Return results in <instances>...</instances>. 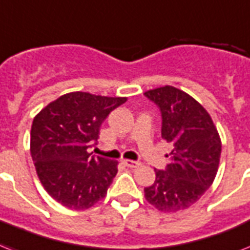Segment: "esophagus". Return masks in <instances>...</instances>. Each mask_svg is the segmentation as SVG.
<instances>
[{"label": "esophagus", "mask_w": 250, "mask_h": 250, "mask_svg": "<svg viewBox=\"0 0 250 250\" xmlns=\"http://www.w3.org/2000/svg\"><path fill=\"white\" fill-rule=\"evenodd\" d=\"M123 164L125 166H127V167L129 168H136V167H139L140 162H136V160H131V159H123Z\"/></svg>", "instance_id": "obj_1"}]
</instances>
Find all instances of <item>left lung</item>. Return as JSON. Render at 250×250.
<instances>
[{"mask_svg":"<svg viewBox=\"0 0 250 250\" xmlns=\"http://www.w3.org/2000/svg\"><path fill=\"white\" fill-rule=\"evenodd\" d=\"M162 113V137L173 145L172 163L155 169V181L144 188L145 199L162 212L192 206L216 178L221 158L220 135L209 113L188 93L173 86L145 92Z\"/></svg>","mask_w":250,"mask_h":250,"instance_id":"left-lung-1","label":"left lung"}]
</instances>
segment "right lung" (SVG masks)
Listing matches in <instances>:
<instances>
[{
  "label": "right lung",
  "mask_w": 250,
  "mask_h": 250,
  "mask_svg": "<svg viewBox=\"0 0 250 250\" xmlns=\"http://www.w3.org/2000/svg\"><path fill=\"white\" fill-rule=\"evenodd\" d=\"M127 97L69 92L44 106L33 119L30 155L48 195L70 209H87L105 198L118 172L117 160L95 157L103 122Z\"/></svg>",
  "instance_id": "1"
}]
</instances>
